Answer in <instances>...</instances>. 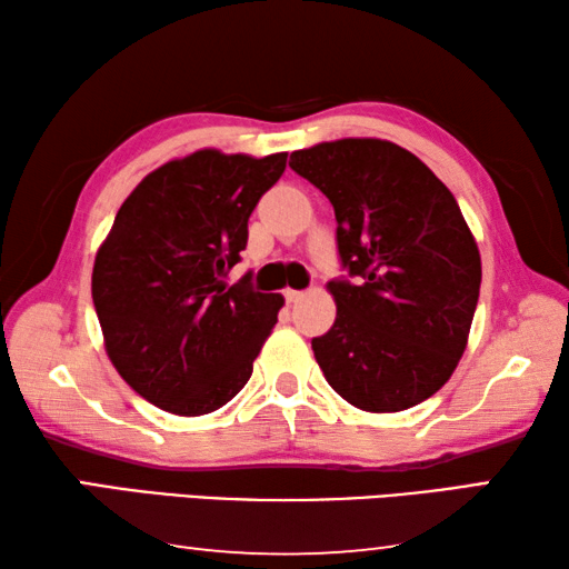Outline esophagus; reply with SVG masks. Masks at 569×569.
<instances>
[{
  "label": "esophagus",
  "instance_id": "1",
  "mask_svg": "<svg viewBox=\"0 0 569 569\" xmlns=\"http://www.w3.org/2000/svg\"><path fill=\"white\" fill-rule=\"evenodd\" d=\"M283 296H286L288 303H298L303 298V291H296V288H286Z\"/></svg>",
  "mask_w": 569,
  "mask_h": 569
}]
</instances>
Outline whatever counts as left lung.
<instances>
[{
    "instance_id": "left-lung-1",
    "label": "left lung",
    "mask_w": 569,
    "mask_h": 569,
    "mask_svg": "<svg viewBox=\"0 0 569 569\" xmlns=\"http://www.w3.org/2000/svg\"><path fill=\"white\" fill-rule=\"evenodd\" d=\"M288 166L336 213L346 276L329 281L333 326L311 341L326 381L363 411L417 407L457 369L479 301V250L455 196L387 140L321 142Z\"/></svg>"
}]
</instances>
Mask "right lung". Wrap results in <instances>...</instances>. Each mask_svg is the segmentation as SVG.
I'll use <instances>...</instances> for the list:
<instances>
[{
  "instance_id": "obj_1",
  "label": "right lung",
  "mask_w": 569,
  "mask_h": 569,
  "mask_svg": "<svg viewBox=\"0 0 569 569\" xmlns=\"http://www.w3.org/2000/svg\"><path fill=\"white\" fill-rule=\"evenodd\" d=\"M268 158L192 152L140 182L92 268V303L120 377L162 411L203 417L246 387L283 298L228 286L248 218L286 170Z\"/></svg>"
}]
</instances>
